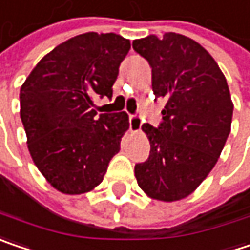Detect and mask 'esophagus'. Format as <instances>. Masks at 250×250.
Returning <instances> with one entry per match:
<instances>
[{"mask_svg": "<svg viewBox=\"0 0 250 250\" xmlns=\"http://www.w3.org/2000/svg\"><path fill=\"white\" fill-rule=\"evenodd\" d=\"M142 125H143V122H142V119H140L139 116H130V130H131L133 133L140 131Z\"/></svg>", "mask_w": 250, "mask_h": 250, "instance_id": "obj_1", "label": "esophagus"}]
</instances>
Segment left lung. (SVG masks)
Here are the masks:
<instances>
[{"label": "left lung", "instance_id": "left-lung-1", "mask_svg": "<svg viewBox=\"0 0 250 250\" xmlns=\"http://www.w3.org/2000/svg\"><path fill=\"white\" fill-rule=\"evenodd\" d=\"M151 67L156 99L165 102L157 128L143 125L150 156L134 167L148 197L176 202L208 177L230 133L233 103L213 57L186 35L166 33L133 41Z\"/></svg>", "mask_w": 250, "mask_h": 250}]
</instances>
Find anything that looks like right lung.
Returning a JSON list of instances; mask_svg holds the SVG:
<instances>
[{"label":"right lung","mask_w":250,"mask_h":250,"mask_svg":"<svg viewBox=\"0 0 250 250\" xmlns=\"http://www.w3.org/2000/svg\"><path fill=\"white\" fill-rule=\"evenodd\" d=\"M130 41L113 33H85L40 60L20 90V116L33 162L64 194H83L103 182L128 128L125 111L100 114L96 97L113 84Z\"/></svg>","instance_id":"add662e5"}]
</instances>
